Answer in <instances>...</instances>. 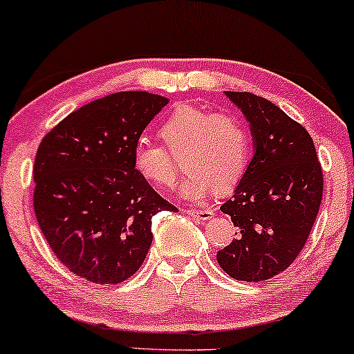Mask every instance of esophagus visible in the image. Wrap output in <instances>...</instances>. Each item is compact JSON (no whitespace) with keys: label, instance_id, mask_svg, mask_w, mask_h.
I'll use <instances>...</instances> for the list:
<instances>
[{"label":"esophagus","instance_id":"esophagus-1","mask_svg":"<svg viewBox=\"0 0 354 354\" xmlns=\"http://www.w3.org/2000/svg\"><path fill=\"white\" fill-rule=\"evenodd\" d=\"M188 216L195 217L198 221H209L212 216H214V212L209 211V209H187L185 211Z\"/></svg>","mask_w":354,"mask_h":354}]
</instances>
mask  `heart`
Returning a JSON list of instances; mask_svg holds the SVG:
<instances>
[{
  "label": "heart",
  "mask_w": 354,
  "mask_h": 354,
  "mask_svg": "<svg viewBox=\"0 0 354 354\" xmlns=\"http://www.w3.org/2000/svg\"><path fill=\"white\" fill-rule=\"evenodd\" d=\"M159 135L174 156L183 154L188 174L178 188L187 200H203L216 190L225 193L243 177L250 159V133L235 115L212 114L195 106H180L166 119ZM161 145L140 138L132 164L143 180L171 187L178 166Z\"/></svg>",
  "instance_id": "heart-1"
}]
</instances>
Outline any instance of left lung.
<instances>
[{"mask_svg": "<svg viewBox=\"0 0 354 354\" xmlns=\"http://www.w3.org/2000/svg\"><path fill=\"white\" fill-rule=\"evenodd\" d=\"M243 113L253 158L234 195L221 206L236 239L217 253L232 279L261 282L303 250L322 201V169L308 130L279 106L248 91H224Z\"/></svg>", "mask_w": 354, "mask_h": 354, "instance_id": "1", "label": "left lung"}]
</instances>
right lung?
<instances>
[{
  "instance_id": "right-lung-1",
  "label": "right lung",
  "mask_w": 354,
  "mask_h": 354,
  "mask_svg": "<svg viewBox=\"0 0 354 354\" xmlns=\"http://www.w3.org/2000/svg\"><path fill=\"white\" fill-rule=\"evenodd\" d=\"M167 103L147 91L104 96L67 115L38 147V225L56 258L82 279L132 277L151 246V217L177 211L132 164L135 143Z\"/></svg>"
}]
</instances>
